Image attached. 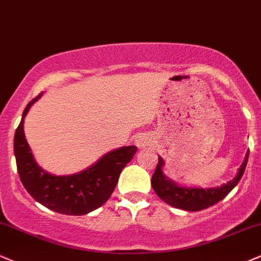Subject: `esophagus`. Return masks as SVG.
<instances>
[{
	"mask_svg": "<svg viewBox=\"0 0 261 261\" xmlns=\"http://www.w3.org/2000/svg\"><path fill=\"white\" fill-rule=\"evenodd\" d=\"M136 144L138 147L143 149V147H145L150 144V138L147 136H144V134H141V136H138L136 138Z\"/></svg>",
	"mask_w": 261,
	"mask_h": 261,
	"instance_id": "esophagus-1",
	"label": "esophagus"
}]
</instances>
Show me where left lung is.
Masks as SVG:
<instances>
[{
    "mask_svg": "<svg viewBox=\"0 0 261 261\" xmlns=\"http://www.w3.org/2000/svg\"><path fill=\"white\" fill-rule=\"evenodd\" d=\"M249 150L247 151L242 165L239 168V172L233 179L217 188H198V186H186L179 185L178 182L173 181L167 178L163 173L165 160L159 156V165L156 167L155 173L151 178V186L157 196L165 201L167 204L174 208L184 209L190 212H198L213 205L221 201L225 196L239 184L242 178L247 162H248Z\"/></svg>",
    "mask_w": 261,
    "mask_h": 261,
    "instance_id": "1",
    "label": "left lung"
}]
</instances>
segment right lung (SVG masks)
I'll use <instances>...</instances> for the list:
<instances>
[{"instance_id":"obj_1","label":"right lung","mask_w":261,"mask_h":261,"mask_svg":"<svg viewBox=\"0 0 261 261\" xmlns=\"http://www.w3.org/2000/svg\"><path fill=\"white\" fill-rule=\"evenodd\" d=\"M42 94L27 105L15 130L14 156L19 176L32 198L50 211L66 215L88 214L110 198L122 169L136 155L137 146H121L109 151L88 168L75 174H50L38 166L24 133L25 116Z\"/></svg>"}]
</instances>
